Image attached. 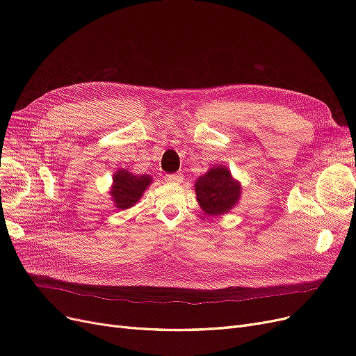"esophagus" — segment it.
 Wrapping results in <instances>:
<instances>
[{"mask_svg": "<svg viewBox=\"0 0 356 356\" xmlns=\"http://www.w3.org/2000/svg\"><path fill=\"white\" fill-rule=\"evenodd\" d=\"M181 180H183L181 173H175V175H167L165 176V181H168V183H180Z\"/></svg>", "mask_w": 356, "mask_h": 356, "instance_id": "34e87169", "label": "esophagus"}]
</instances>
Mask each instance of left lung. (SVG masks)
I'll return each instance as SVG.
<instances>
[{
  "label": "left lung",
  "instance_id": "1",
  "mask_svg": "<svg viewBox=\"0 0 356 356\" xmlns=\"http://www.w3.org/2000/svg\"><path fill=\"white\" fill-rule=\"evenodd\" d=\"M196 199L202 211L208 215H223L229 212L239 202L242 188L235 180L227 165H213L207 175L195 183Z\"/></svg>",
  "mask_w": 356,
  "mask_h": 356
}]
</instances>
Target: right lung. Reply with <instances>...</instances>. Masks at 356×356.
I'll return each mask as SVG.
<instances>
[{
    "label": "right lung",
    "mask_w": 356,
    "mask_h": 356,
    "mask_svg": "<svg viewBox=\"0 0 356 356\" xmlns=\"http://www.w3.org/2000/svg\"><path fill=\"white\" fill-rule=\"evenodd\" d=\"M112 181L114 183H112L109 195L112 196V202L115 203V208L128 209L140 200L144 191L152 184L153 179L147 175L136 176L125 170V168H121L112 177Z\"/></svg>",
    "instance_id": "obj_1"
}]
</instances>
